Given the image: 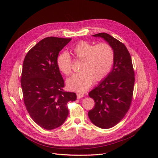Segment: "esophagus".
Masks as SVG:
<instances>
[{
  "label": "esophagus",
  "mask_w": 158,
  "mask_h": 158,
  "mask_svg": "<svg viewBox=\"0 0 158 158\" xmlns=\"http://www.w3.org/2000/svg\"><path fill=\"white\" fill-rule=\"evenodd\" d=\"M84 97V95H83V94H79V93H77V98L78 99L81 98L82 97Z\"/></svg>",
  "instance_id": "1"
}]
</instances>
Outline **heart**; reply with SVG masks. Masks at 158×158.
<instances>
[{
	"mask_svg": "<svg viewBox=\"0 0 158 158\" xmlns=\"http://www.w3.org/2000/svg\"><path fill=\"white\" fill-rule=\"evenodd\" d=\"M71 52L75 59L81 61V72L72 75L66 81V85L71 90L86 92L92 85L94 79L98 81L108 75L114 63V51L106 42L94 45L87 41H81ZM57 64L61 73L66 76L70 74L72 60L68 53L63 52L58 56Z\"/></svg>",
	"mask_w": 158,
	"mask_h": 158,
	"instance_id": "1",
	"label": "heart"
}]
</instances>
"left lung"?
<instances>
[{
	"instance_id": "left-lung-1",
	"label": "left lung",
	"mask_w": 158,
	"mask_h": 158,
	"mask_svg": "<svg viewBox=\"0 0 158 158\" xmlns=\"http://www.w3.org/2000/svg\"><path fill=\"white\" fill-rule=\"evenodd\" d=\"M102 38L113 48L114 60L111 71L89 93L95 101L88 117L94 125L109 129L125 117L132 101L135 72L131 55L123 44L107 33L93 35Z\"/></svg>"
}]
</instances>
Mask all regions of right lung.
Wrapping results in <instances>:
<instances>
[{"instance_id":"right-lung-1","label":"right lung","mask_w":158,"mask_h":158,"mask_svg":"<svg viewBox=\"0 0 158 158\" xmlns=\"http://www.w3.org/2000/svg\"><path fill=\"white\" fill-rule=\"evenodd\" d=\"M71 38L47 37L27 52L21 77L23 101L38 126L47 130L61 126L69 114L66 104L76 94L63 92L64 80L57 64L59 52Z\"/></svg>"}]
</instances>
